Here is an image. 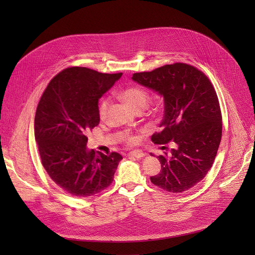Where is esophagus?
Returning a JSON list of instances; mask_svg holds the SVG:
<instances>
[{
    "label": "esophagus",
    "instance_id": "obj_1",
    "mask_svg": "<svg viewBox=\"0 0 255 255\" xmlns=\"http://www.w3.org/2000/svg\"><path fill=\"white\" fill-rule=\"evenodd\" d=\"M128 156H132V157H135V158H142L145 156V153L142 152V151H131L128 153Z\"/></svg>",
    "mask_w": 255,
    "mask_h": 255
}]
</instances>
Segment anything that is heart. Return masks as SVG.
I'll return each mask as SVG.
<instances>
[{"instance_id": "b5f03b06", "label": "heart", "mask_w": 255, "mask_h": 255, "mask_svg": "<svg viewBox=\"0 0 255 255\" xmlns=\"http://www.w3.org/2000/svg\"><path fill=\"white\" fill-rule=\"evenodd\" d=\"M119 96L124 102H126L131 108H133L134 110H137V109L146 108V106L148 104V100H149V96H148L147 92L144 89H142L140 87H136V86L123 89L122 91H120ZM109 104H110V101H109V99H107V98H105L101 101L100 106H99L100 118L106 117ZM126 141L130 144H133L136 142V138L130 136V137L126 138Z\"/></svg>"}]
</instances>
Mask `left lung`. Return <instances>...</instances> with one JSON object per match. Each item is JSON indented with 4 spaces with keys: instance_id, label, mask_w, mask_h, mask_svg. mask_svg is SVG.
<instances>
[{
    "instance_id": "left-lung-1",
    "label": "left lung",
    "mask_w": 255,
    "mask_h": 255,
    "mask_svg": "<svg viewBox=\"0 0 255 255\" xmlns=\"http://www.w3.org/2000/svg\"><path fill=\"white\" fill-rule=\"evenodd\" d=\"M132 80L163 98L161 131L151 140L157 144L174 143L169 156H158L161 170L150 177L151 183L170 193L192 189L212 167L222 137L216 91L201 70L186 63L137 72Z\"/></svg>"
}]
</instances>
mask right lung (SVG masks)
<instances>
[{"instance_id": "right-lung-1", "label": "right lung", "mask_w": 255, "mask_h": 255, "mask_svg": "<svg viewBox=\"0 0 255 255\" xmlns=\"http://www.w3.org/2000/svg\"><path fill=\"white\" fill-rule=\"evenodd\" d=\"M122 77L69 67L44 91L34 120L41 162L54 183L76 197H91L112 184L123 158L87 148L88 132L100 123L99 100Z\"/></svg>"}]
</instances>
